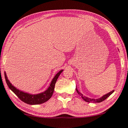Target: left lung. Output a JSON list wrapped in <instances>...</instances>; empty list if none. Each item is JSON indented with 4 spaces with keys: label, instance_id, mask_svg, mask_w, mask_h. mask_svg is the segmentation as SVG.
<instances>
[{
    "label": "left lung",
    "instance_id": "1",
    "mask_svg": "<svg viewBox=\"0 0 128 128\" xmlns=\"http://www.w3.org/2000/svg\"><path fill=\"white\" fill-rule=\"evenodd\" d=\"M76 91H77V93H78L79 95H80V96H82V98H83V99L84 100V101L87 102H88V103H100V102H102L104 101L105 99H106V98H107L108 97L110 96L114 92V90H112V91L109 92V93L106 94H104V96H102L100 98H96V99H94V98H87V97H86V96H83V94L81 93L80 92H79L78 90H77V88H76Z\"/></svg>",
    "mask_w": 128,
    "mask_h": 128
}]
</instances>
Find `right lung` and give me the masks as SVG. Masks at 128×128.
<instances>
[{
  "label": "right lung",
  "mask_w": 128,
  "mask_h": 128,
  "mask_svg": "<svg viewBox=\"0 0 128 128\" xmlns=\"http://www.w3.org/2000/svg\"><path fill=\"white\" fill-rule=\"evenodd\" d=\"M62 71L63 70H61L54 76L47 90H45L42 93L36 94H30V93H25V92L20 91L16 87H14L8 79V77L5 72H4V77H5L6 83H7L9 88L18 97L19 99H20L24 103L29 104H39L48 101L52 96V94L54 93L55 84H56L59 76L62 72Z\"/></svg>",
  "instance_id": "add662e5"
}]
</instances>
